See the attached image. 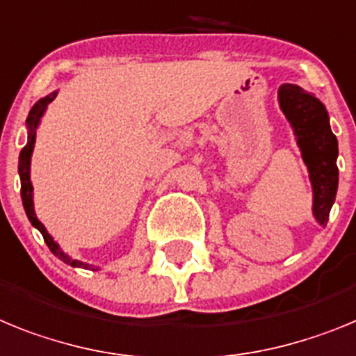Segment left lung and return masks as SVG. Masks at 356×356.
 <instances>
[{"label": "left lung", "instance_id": "1", "mask_svg": "<svg viewBox=\"0 0 356 356\" xmlns=\"http://www.w3.org/2000/svg\"><path fill=\"white\" fill-rule=\"evenodd\" d=\"M277 102L296 134L302 161L310 174L315 220L326 227L339 188V141L330 127L327 111L314 92L296 84L281 86Z\"/></svg>", "mask_w": 356, "mask_h": 356}]
</instances>
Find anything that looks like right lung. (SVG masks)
I'll return each instance as SVG.
<instances>
[{
  "instance_id": "1",
  "label": "right lung",
  "mask_w": 356,
  "mask_h": 356,
  "mask_svg": "<svg viewBox=\"0 0 356 356\" xmlns=\"http://www.w3.org/2000/svg\"><path fill=\"white\" fill-rule=\"evenodd\" d=\"M57 97V91L49 92L48 97L41 98V100L33 104V107L30 109L29 113V118H26V129H29V141L24 145V148L21 150L19 154V179H21V199H23V206H24V211H26V216H29L30 224L39 229V233L42 234L44 238L46 245L58 259H63L64 264L71 265V267H79V268H89V270H98V267L95 265H89L84 264V261H80V259H73L71 256H67L66 252L60 249L57 242L54 240V236L46 231V227L42 225V222L37 218L35 215V209H33V186H32V181H30V161H32V154H33V145H35V132H37V127L41 123V118L44 116L46 109H48V105L55 100Z\"/></svg>"
}]
</instances>
